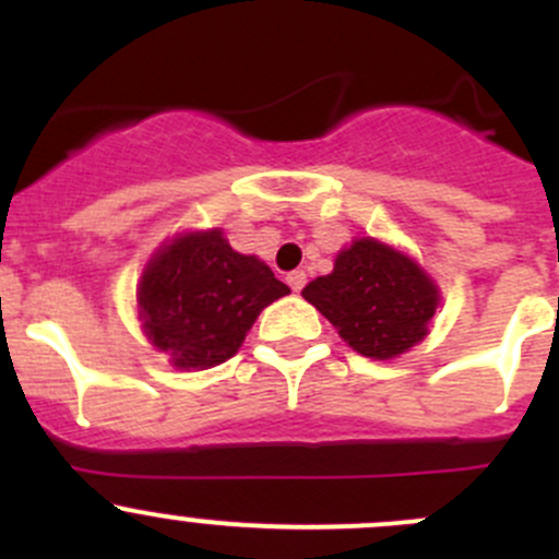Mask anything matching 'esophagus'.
<instances>
[{"label":"esophagus","mask_w":559,"mask_h":559,"mask_svg":"<svg viewBox=\"0 0 559 559\" xmlns=\"http://www.w3.org/2000/svg\"><path fill=\"white\" fill-rule=\"evenodd\" d=\"M306 281H308L306 270H292V273L286 275V284L292 286V292H300L302 286H306Z\"/></svg>","instance_id":"1"}]
</instances>
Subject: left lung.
<instances>
[{"mask_svg": "<svg viewBox=\"0 0 559 559\" xmlns=\"http://www.w3.org/2000/svg\"><path fill=\"white\" fill-rule=\"evenodd\" d=\"M302 297L357 354L394 359L430 335L441 289L416 259L376 238H357L337 251L330 275Z\"/></svg>", "mask_w": 559, "mask_h": 559, "instance_id": "8db88e82", "label": "left lung"}]
</instances>
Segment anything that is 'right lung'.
Returning <instances> with one entry per match:
<instances>
[{"label":"right lung","mask_w":559,"mask_h":559,"mask_svg":"<svg viewBox=\"0 0 559 559\" xmlns=\"http://www.w3.org/2000/svg\"><path fill=\"white\" fill-rule=\"evenodd\" d=\"M289 295L259 257L238 253L218 227L165 240L138 281V316L178 370H207L243 346L257 316Z\"/></svg>","instance_id":"add662e5"}]
</instances>
